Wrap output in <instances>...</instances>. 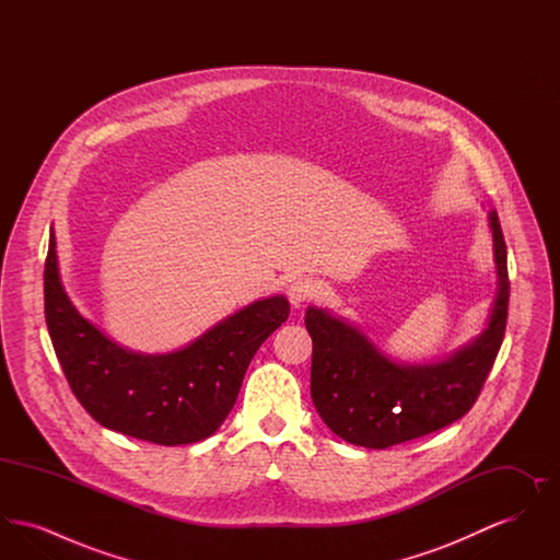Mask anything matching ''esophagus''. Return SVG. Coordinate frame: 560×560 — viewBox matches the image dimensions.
I'll use <instances>...</instances> for the list:
<instances>
[{
	"label": "esophagus",
	"mask_w": 560,
	"mask_h": 560,
	"mask_svg": "<svg viewBox=\"0 0 560 560\" xmlns=\"http://www.w3.org/2000/svg\"><path fill=\"white\" fill-rule=\"evenodd\" d=\"M320 293L319 283L313 279V277H298L290 283V290H288V298L292 302V306H302L304 302L317 298Z\"/></svg>",
	"instance_id": "esophagus-1"
}]
</instances>
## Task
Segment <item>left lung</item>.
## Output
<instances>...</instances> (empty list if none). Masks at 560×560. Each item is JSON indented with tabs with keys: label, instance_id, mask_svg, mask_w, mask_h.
Listing matches in <instances>:
<instances>
[{
	"label": "left lung",
	"instance_id": "obj_1",
	"mask_svg": "<svg viewBox=\"0 0 560 560\" xmlns=\"http://www.w3.org/2000/svg\"><path fill=\"white\" fill-rule=\"evenodd\" d=\"M498 290L479 336L434 361H399L352 320L306 308L313 338L311 397L320 420L350 445L386 450L450 427L470 411L500 352L508 319L506 243L487 212Z\"/></svg>",
	"mask_w": 560,
	"mask_h": 560
}]
</instances>
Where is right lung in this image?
<instances>
[{
    "label": "right lung",
    "instance_id": "1",
    "mask_svg": "<svg viewBox=\"0 0 560 560\" xmlns=\"http://www.w3.org/2000/svg\"><path fill=\"white\" fill-rule=\"evenodd\" d=\"M44 300L58 363L83 409L101 427L167 447L203 441L222 427L256 350L290 315L288 298L275 293L176 350L151 354L121 347L65 292L54 229Z\"/></svg>",
    "mask_w": 560,
    "mask_h": 560
}]
</instances>
